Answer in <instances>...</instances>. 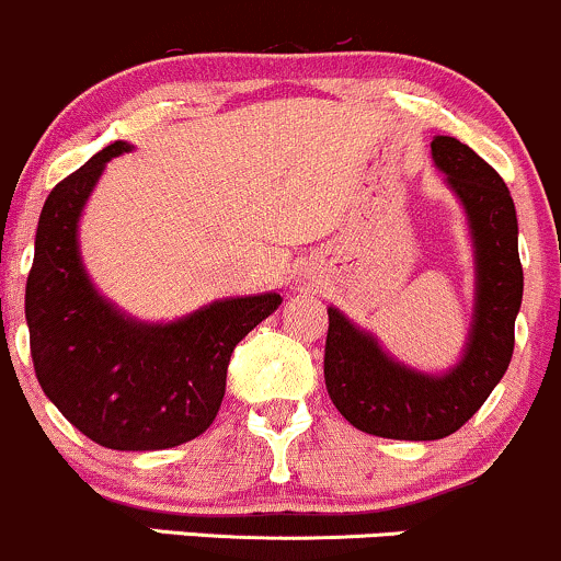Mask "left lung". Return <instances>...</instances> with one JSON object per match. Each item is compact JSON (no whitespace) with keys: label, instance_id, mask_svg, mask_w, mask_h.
Returning a JSON list of instances; mask_svg holds the SVG:
<instances>
[{"label":"left lung","instance_id":"8db88e82","mask_svg":"<svg viewBox=\"0 0 561 561\" xmlns=\"http://www.w3.org/2000/svg\"><path fill=\"white\" fill-rule=\"evenodd\" d=\"M434 163L469 214L477 247V314L463 360L443 379L389 360L379 344L329 310L323 374L336 411L389 439H443L461 430L503 379L522 305L517 211L501 174L456 137H434Z\"/></svg>","mask_w":561,"mask_h":561}]
</instances>
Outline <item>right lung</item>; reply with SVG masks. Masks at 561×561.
I'll use <instances>...</instances> for the list:
<instances>
[{
    "label": "right lung",
    "instance_id": "add662e5",
    "mask_svg": "<svg viewBox=\"0 0 561 561\" xmlns=\"http://www.w3.org/2000/svg\"><path fill=\"white\" fill-rule=\"evenodd\" d=\"M113 142L53 187L26 280L31 360L44 394L92 443L161 450L211 426L236 344L278 310V294L214 301L172 325L131 323L94 294L79 262L77 222Z\"/></svg>",
    "mask_w": 561,
    "mask_h": 561
}]
</instances>
